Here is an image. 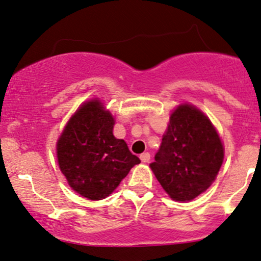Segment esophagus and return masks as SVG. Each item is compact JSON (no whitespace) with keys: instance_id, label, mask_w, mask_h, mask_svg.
Instances as JSON below:
<instances>
[{"instance_id":"esophagus-1","label":"esophagus","mask_w":261,"mask_h":261,"mask_svg":"<svg viewBox=\"0 0 261 261\" xmlns=\"http://www.w3.org/2000/svg\"><path fill=\"white\" fill-rule=\"evenodd\" d=\"M140 159L142 163H148L150 161V154L149 153H142V154L140 155Z\"/></svg>"}]
</instances>
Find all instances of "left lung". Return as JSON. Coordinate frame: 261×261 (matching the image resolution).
Returning a JSON list of instances; mask_svg holds the SVG:
<instances>
[{
    "instance_id": "obj_1",
    "label": "left lung",
    "mask_w": 261,
    "mask_h": 261,
    "mask_svg": "<svg viewBox=\"0 0 261 261\" xmlns=\"http://www.w3.org/2000/svg\"><path fill=\"white\" fill-rule=\"evenodd\" d=\"M222 161L224 147L209 119L181 105L171 114L150 169L172 199L186 202L209 188Z\"/></svg>"
}]
</instances>
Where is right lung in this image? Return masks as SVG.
<instances>
[{
    "label": "right lung",
    "instance_id": "obj_1",
    "mask_svg": "<svg viewBox=\"0 0 261 261\" xmlns=\"http://www.w3.org/2000/svg\"><path fill=\"white\" fill-rule=\"evenodd\" d=\"M114 119L90 100L70 119L57 142L59 168L75 192L91 200L109 196L141 161L113 135Z\"/></svg>",
    "mask_w": 261,
    "mask_h": 261
}]
</instances>
